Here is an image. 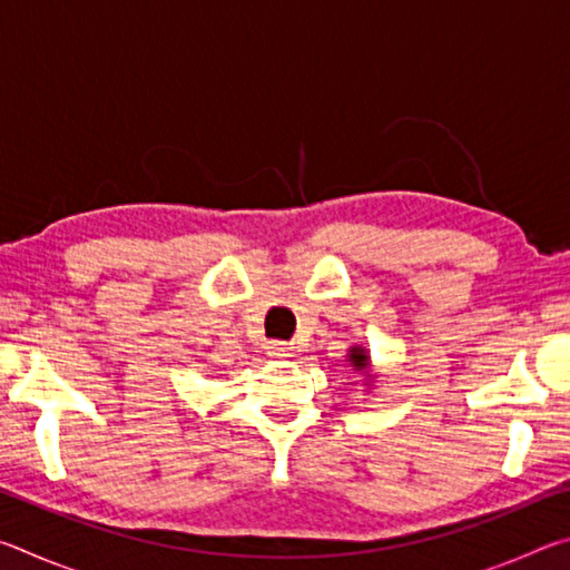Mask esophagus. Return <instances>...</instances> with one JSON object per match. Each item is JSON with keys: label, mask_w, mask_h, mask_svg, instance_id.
I'll return each mask as SVG.
<instances>
[{"label": "esophagus", "mask_w": 570, "mask_h": 570, "mask_svg": "<svg viewBox=\"0 0 570 570\" xmlns=\"http://www.w3.org/2000/svg\"><path fill=\"white\" fill-rule=\"evenodd\" d=\"M268 354L278 356V360H286V356H292V346H286L284 342H272L268 344Z\"/></svg>", "instance_id": "1"}]
</instances>
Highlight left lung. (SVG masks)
Returning a JSON list of instances; mask_svg holds the SVG:
<instances>
[{
    "label": "left lung",
    "mask_w": 570,
    "mask_h": 570,
    "mask_svg": "<svg viewBox=\"0 0 570 570\" xmlns=\"http://www.w3.org/2000/svg\"><path fill=\"white\" fill-rule=\"evenodd\" d=\"M346 362H350L356 372L370 370V354H366L364 346H352L350 356H346Z\"/></svg>",
    "instance_id": "left-lung-1"
}]
</instances>
